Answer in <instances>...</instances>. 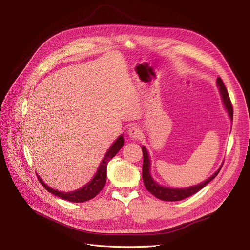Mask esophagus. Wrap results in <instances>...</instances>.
I'll return each mask as SVG.
<instances>
[{"mask_svg": "<svg viewBox=\"0 0 250 250\" xmlns=\"http://www.w3.org/2000/svg\"><path fill=\"white\" fill-rule=\"evenodd\" d=\"M128 134H129V137L132 140H137V139L141 138L142 130L140 129V127H138V126H132V127L129 128V129H128Z\"/></svg>", "mask_w": 250, "mask_h": 250, "instance_id": "34e87169", "label": "esophagus"}]
</instances>
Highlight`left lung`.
I'll return each instance as SVG.
<instances>
[{"label":"left lung","instance_id":"1","mask_svg":"<svg viewBox=\"0 0 250 250\" xmlns=\"http://www.w3.org/2000/svg\"><path fill=\"white\" fill-rule=\"evenodd\" d=\"M217 85L219 87V92L221 94L222 97V101L224 104L225 109L228 110L229 118L232 121V116H233V109H232V105L229 99V96L228 93V89H226L224 83L220 77L217 78ZM143 151V169H142V177L144 185H145V188L147 190L155 196L156 198L164 200V201H178V200H183L187 197H190V196L194 195L195 193H197L200 191L202 188L206 187L209 181L213 180L217 175L219 171L221 170V167L214 173L213 175L208 177L207 180H204L203 183L197 185V186H193L190 188H167V187H163L161 185H158L153 178L150 175V157L148 154V151L146 150L145 147H142Z\"/></svg>","mask_w":250,"mask_h":250}]
</instances>
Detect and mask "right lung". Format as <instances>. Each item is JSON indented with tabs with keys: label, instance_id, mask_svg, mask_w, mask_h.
<instances>
[{
	"label": "right lung",
	"instance_id": "add662e5",
	"mask_svg": "<svg viewBox=\"0 0 250 250\" xmlns=\"http://www.w3.org/2000/svg\"><path fill=\"white\" fill-rule=\"evenodd\" d=\"M123 145H124V138H123V135H120L118 140L112 144L111 147L106 152V154H105V156L103 157V160L99 166V168H98L95 176L93 177V179L90 180L88 184H86L84 187L79 188V190L73 191V192H67V193L56 191V190H54V188H52L48 185L44 184L39 175H37V178H39L40 183L43 186V188H46L48 192L57 196V197H60L62 199L71 201V202H84V201L90 200L94 197H96V196L99 194L100 191L104 188L105 183H106L107 164L111 160V158L119 152L120 149L123 147Z\"/></svg>",
	"mask_w": 250,
	"mask_h": 250
}]
</instances>
